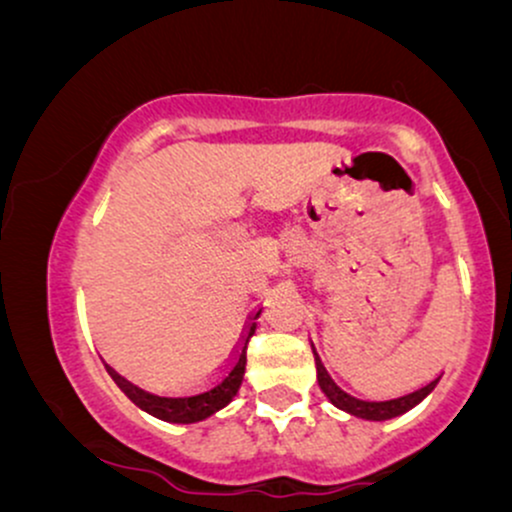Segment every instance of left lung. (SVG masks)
<instances>
[{"mask_svg": "<svg viewBox=\"0 0 512 512\" xmlns=\"http://www.w3.org/2000/svg\"><path fill=\"white\" fill-rule=\"evenodd\" d=\"M313 354H315V368H317V383H320V390L325 392L327 399H330L334 407L346 411V414L358 416V419H366V421H387V419H395L399 414H407L409 409H414L416 404L424 402V399L431 395L433 387H436L440 380V378L431 380L428 385L419 387V390L409 392V395H402V397H392V399L356 397L351 395V392H346L344 387L339 385L330 373H327V368L322 366L320 356H317L315 349Z\"/></svg>", "mask_w": 512, "mask_h": 512, "instance_id": "1", "label": "left lung"}]
</instances>
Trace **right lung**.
<instances>
[{
	"instance_id": "right-lung-1",
	"label": "right lung",
	"mask_w": 512,
	"mask_h": 512,
	"mask_svg": "<svg viewBox=\"0 0 512 512\" xmlns=\"http://www.w3.org/2000/svg\"><path fill=\"white\" fill-rule=\"evenodd\" d=\"M252 334H255V322H252L248 332H245V339L240 342L236 356H233L226 373H223L209 390H202L199 395H154V392L142 390L139 385H134L132 380L122 378L115 368H105L113 375L117 387H120L139 409H144L146 414L156 416V419L161 421H170V424H197V421L209 419L211 414H216V411L226 407V404L238 395L240 383H243L245 375V361H248V356H245V344H248Z\"/></svg>"
}]
</instances>
